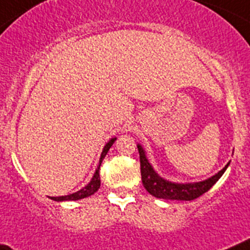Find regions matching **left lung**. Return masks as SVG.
Wrapping results in <instances>:
<instances>
[{"label": "left lung", "instance_id": "obj_1", "mask_svg": "<svg viewBox=\"0 0 250 250\" xmlns=\"http://www.w3.org/2000/svg\"><path fill=\"white\" fill-rule=\"evenodd\" d=\"M139 152V161H141V175L142 183L145 186L148 193L154 195L156 198L162 199H177V201H193L195 198L201 197L206 192H208L218 179L223 175L226 169L228 168L229 163L222 170L214 174L210 178L206 179L203 182H197V183H173V182L166 181L162 177H159L153 169L150 163L146 157L145 149L141 145L137 146Z\"/></svg>", "mask_w": 250, "mask_h": 250}]
</instances>
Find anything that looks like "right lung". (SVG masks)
<instances>
[{"label":"right lung","mask_w":250,"mask_h":250,"mask_svg":"<svg viewBox=\"0 0 250 250\" xmlns=\"http://www.w3.org/2000/svg\"><path fill=\"white\" fill-rule=\"evenodd\" d=\"M116 139L117 138L109 139L108 143L104 146V148H103V150H102V154H101L100 163H98L97 169H96V172H94L93 177H92V179H91V182H89V183L87 184L84 188H82V189H80L78 192H76V193H72V194L63 195V197H51V199H53V201H57V202H61V201H78V199H82V198H87V197H89V195L94 194V193L97 192L98 188L101 187V179H100L101 163H102V161L104 159L105 154H107V152H108L109 148L112 147V145H113Z\"/></svg>","instance_id":"right-lung-1"}]
</instances>
